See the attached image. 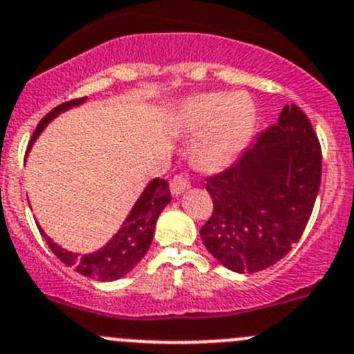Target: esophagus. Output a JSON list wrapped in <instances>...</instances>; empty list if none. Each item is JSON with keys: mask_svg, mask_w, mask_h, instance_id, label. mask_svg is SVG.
<instances>
[{"mask_svg": "<svg viewBox=\"0 0 354 354\" xmlns=\"http://www.w3.org/2000/svg\"><path fill=\"white\" fill-rule=\"evenodd\" d=\"M187 188H190V181H188V178L185 174L173 176V180H171V192H173V196H180Z\"/></svg>", "mask_w": 354, "mask_h": 354, "instance_id": "obj_1", "label": "esophagus"}]
</instances>
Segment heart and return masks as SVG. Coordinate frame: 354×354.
I'll return each instance as SVG.
<instances>
[{"instance_id": "b5f03b06", "label": "heart", "mask_w": 354, "mask_h": 354, "mask_svg": "<svg viewBox=\"0 0 354 354\" xmlns=\"http://www.w3.org/2000/svg\"><path fill=\"white\" fill-rule=\"evenodd\" d=\"M174 124L183 132L199 131L192 145L194 162L204 171H216L230 164L250 140L255 106L241 92H204L181 102Z\"/></svg>"}]
</instances>
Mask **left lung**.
<instances>
[{
  "label": "left lung",
  "mask_w": 354,
  "mask_h": 354,
  "mask_svg": "<svg viewBox=\"0 0 354 354\" xmlns=\"http://www.w3.org/2000/svg\"><path fill=\"white\" fill-rule=\"evenodd\" d=\"M206 181L213 213L201 237L207 252L239 274L274 266L302 236L322 183V147L311 122L286 104L253 148Z\"/></svg>",
  "instance_id": "8db88e82"
}]
</instances>
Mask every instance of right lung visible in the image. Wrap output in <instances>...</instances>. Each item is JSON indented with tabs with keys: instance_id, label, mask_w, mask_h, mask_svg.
<instances>
[{
	"instance_id": "1",
	"label": "right lung",
	"mask_w": 354,
	"mask_h": 354,
	"mask_svg": "<svg viewBox=\"0 0 354 354\" xmlns=\"http://www.w3.org/2000/svg\"><path fill=\"white\" fill-rule=\"evenodd\" d=\"M85 99L87 97L71 99V101L62 102V104L55 106L52 111H48L39 120L38 127L32 132L28 150H31L35 140L39 136V132L47 127L48 122L54 120L62 111L82 104ZM169 203V183L166 180L155 178L145 188L141 197L136 201V204L132 206L131 213H129L127 220L120 227V230L101 250H97L94 253H88V255H78V253L68 252V250L61 248L59 244H55L41 229H39V232L45 237V241H47L48 248L54 252V255L62 263H66L68 267H73L78 274L92 277V279H97V281H115L118 277L125 276L129 270L134 269L140 263V260L147 255L151 239H153L155 223H157L158 214H160V211Z\"/></svg>"
}]
</instances>
